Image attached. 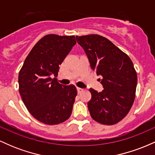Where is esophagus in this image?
Returning <instances> with one entry per match:
<instances>
[{
  "label": "esophagus",
  "instance_id": "esophagus-1",
  "mask_svg": "<svg viewBox=\"0 0 155 155\" xmlns=\"http://www.w3.org/2000/svg\"><path fill=\"white\" fill-rule=\"evenodd\" d=\"M83 91H84L83 89L79 88V87H77V92H78V93H79V94L81 93V92H82Z\"/></svg>",
  "mask_w": 155,
  "mask_h": 155
}]
</instances>
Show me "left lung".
Listing matches in <instances>:
<instances>
[{
    "instance_id": "8db88e82",
    "label": "left lung",
    "mask_w": 155,
    "mask_h": 155,
    "mask_svg": "<svg viewBox=\"0 0 155 155\" xmlns=\"http://www.w3.org/2000/svg\"><path fill=\"white\" fill-rule=\"evenodd\" d=\"M76 38L87 55L92 71L103 77L102 92L90 89V115L101 124H117L128 114L136 97L137 74L132 60L104 36L90 34Z\"/></svg>"
}]
</instances>
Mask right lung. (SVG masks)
Returning a JSON list of instances; mask_svg holds the SVG:
<instances>
[{
	"instance_id": "obj_1",
	"label": "right lung",
	"mask_w": 155,
	"mask_h": 155,
	"mask_svg": "<svg viewBox=\"0 0 155 155\" xmlns=\"http://www.w3.org/2000/svg\"><path fill=\"white\" fill-rule=\"evenodd\" d=\"M76 43L74 35L49 34L35 44L19 73V91L32 116L46 124L66 121L77 95L74 84L62 85L56 78L59 65Z\"/></svg>"
}]
</instances>
